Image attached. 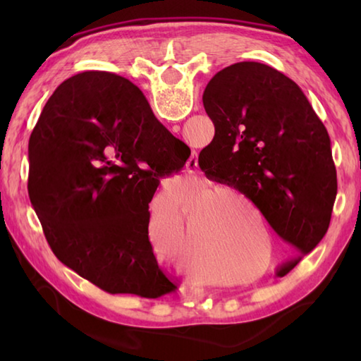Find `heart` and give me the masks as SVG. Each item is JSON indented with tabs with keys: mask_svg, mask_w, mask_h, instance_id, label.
Segmentation results:
<instances>
[{
	"mask_svg": "<svg viewBox=\"0 0 361 361\" xmlns=\"http://www.w3.org/2000/svg\"><path fill=\"white\" fill-rule=\"evenodd\" d=\"M228 194L231 195V197H234V198H237V200L242 202L245 206H250L251 204L250 198L245 195L243 192H240V190H237L235 188H229L228 189ZM190 237H192V234H190V229H189V233L186 234V243H190Z\"/></svg>",
	"mask_w": 361,
	"mask_h": 361,
	"instance_id": "heart-1",
	"label": "heart"
}]
</instances>
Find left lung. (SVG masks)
<instances>
[{"label":"left lung","mask_w":361,"mask_h":361,"mask_svg":"<svg viewBox=\"0 0 361 361\" xmlns=\"http://www.w3.org/2000/svg\"><path fill=\"white\" fill-rule=\"evenodd\" d=\"M216 135L198 155L211 180L235 188L257 206L298 256L327 233L336 197L331 137L302 90L257 62L226 66L203 93Z\"/></svg>","instance_id":"8db88e82"}]
</instances>
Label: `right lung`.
<instances>
[{
  "instance_id": "1",
  "label": "right lung",
  "mask_w": 361,
  "mask_h": 361,
  "mask_svg": "<svg viewBox=\"0 0 361 361\" xmlns=\"http://www.w3.org/2000/svg\"><path fill=\"white\" fill-rule=\"evenodd\" d=\"M189 155L128 79L85 71L60 83L29 140V198L54 255L111 295L171 293L149 203Z\"/></svg>"
}]
</instances>
